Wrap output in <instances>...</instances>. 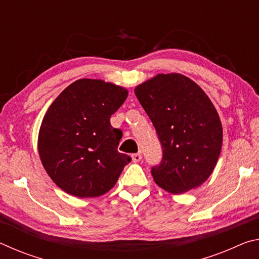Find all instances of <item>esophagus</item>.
Instances as JSON below:
<instances>
[{
    "instance_id": "esophagus-1",
    "label": "esophagus",
    "mask_w": 259,
    "mask_h": 259,
    "mask_svg": "<svg viewBox=\"0 0 259 259\" xmlns=\"http://www.w3.org/2000/svg\"><path fill=\"white\" fill-rule=\"evenodd\" d=\"M142 154L140 153H135V154H133V161L134 162H139L140 160H142Z\"/></svg>"
}]
</instances>
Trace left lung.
Returning a JSON list of instances; mask_svg holds the SVG:
<instances>
[{
  "mask_svg": "<svg viewBox=\"0 0 259 259\" xmlns=\"http://www.w3.org/2000/svg\"><path fill=\"white\" fill-rule=\"evenodd\" d=\"M156 130L162 160L152 176L166 192L181 194L199 187L221 154L223 129L204 91L182 74H159L135 89Z\"/></svg>",
  "mask_w": 259,
  "mask_h": 259,
  "instance_id": "obj_1",
  "label": "left lung"
}]
</instances>
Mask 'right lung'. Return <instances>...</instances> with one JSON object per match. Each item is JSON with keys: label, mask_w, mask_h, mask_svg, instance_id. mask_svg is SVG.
<instances>
[{"label": "right lung", "mask_w": 259, "mask_h": 259, "mask_svg": "<svg viewBox=\"0 0 259 259\" xmlns=\"http://www.w3.org/2000/svg\"><path fill=\"white\" fill-rule=\"evenodd\" d=\"M126 97L124 88L82 78L48 108L38 154L61 190L77 198H95L115 185L131 157L117 151L122 130L113 128L109 120Z\"/></svg>", "instance_id": "add662e5"}]
</instances>
